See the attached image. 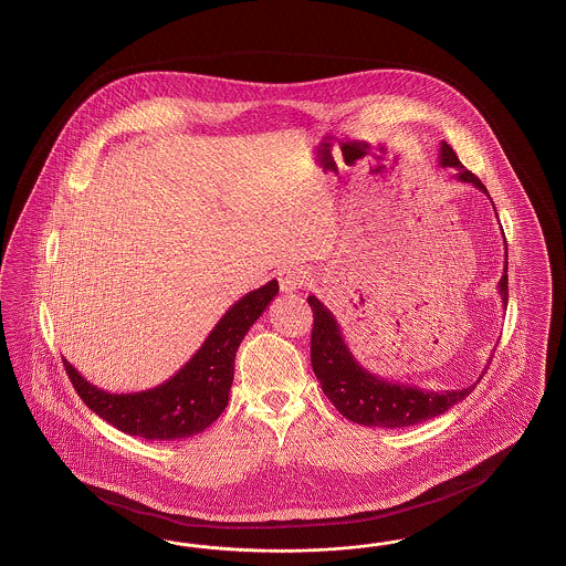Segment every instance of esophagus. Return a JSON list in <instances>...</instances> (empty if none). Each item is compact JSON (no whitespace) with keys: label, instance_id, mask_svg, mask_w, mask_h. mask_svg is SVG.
Here are the masks:
<instances>
[{"label":"esophagus","instance_id":"esophagus-1","mask_svg":"<svg viewBox=\"0 0 566 566\" xmlns=\"http://www.w3.org/2000/svg\"><path fill=\"white\" fill-rule=\"evenodd\" d=\"M305 284H307V272H303L298 268H289V270L280 272V291L282 293H296Z\"/></svg>","mask_w":566,"mask_h":566}]
</instances>
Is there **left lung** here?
Instances as JSON below:
<instances>
[{
	"label": "left lung",
	"mask_w": 566,
	"mask_h": 566,
	"mask_svg": "<svg viewBox=\"0 0 566 566\" xmlns=\"http://www.w3.org/2000/svg\"><path fill=\"white\" fill-rule=\"evenodd\" d=\"M438 164L442 168H457V179L461 182H472L480 191L486 187L470 172L452 151L451 145L442 140ZM505 238V235H503ZM499 294L503 307H507V249H505V268L499 280ZM314 312V331H312V366L317 381L326 398L335 405L343 417L366 428H408L431 417L447 412L449 408L461 402L465 396L474 391V385L463 389L449 391H431L419 389L400 381H387L384 377L373 375L363 364L354 358L347 343L340 335L339 322L333 312L317 301L312 294L307 298ZM486 370V368H484ZM484 375V373H482Z\"/></svg>",
	"instance_id": "1"
}]
</instances>
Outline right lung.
<instances>
[{
    "label": "right lung",
    "mask_w": 566,
    "mask_h": 566,
    "mask_svg": "<svg viewBox=\"0 0 566 566\" xmlns=\"http://www.w3.org/2000/svg\"><path fill=\"white\" fill-rule=\"evenodd\" d=\"M277 294V280L244 294L227 310L191 360L168 381L145 391L112 394L86 381L67 360L69 379L86 407L124 433L145 440H181L206 430L229 402L235 352L250 326Z\"/></svg>",
    "instance_id": "1"
}]
</instances>
